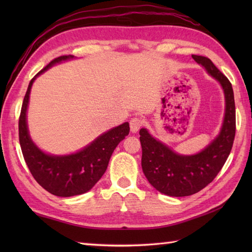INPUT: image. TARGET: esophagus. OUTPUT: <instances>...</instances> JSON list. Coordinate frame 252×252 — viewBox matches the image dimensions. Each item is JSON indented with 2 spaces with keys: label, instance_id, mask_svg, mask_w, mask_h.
<instances>
[{
  "label": "esophagus",
  "instance_id": "esophagus-1",
  "mask_svg": "<svg viewBox=\"0 0 252 252\" xmlns=\"http://www.w3.org/2000/svg\"><path fill=\"white\" fill-rule=\"evenodd\" d=\"M142 125H143V120L141 119V118H137V117L132 118L131 121H130L131 131H132L133 133L137 132L138 130H140V127L142 126Z\"/></svg>",
  "mask_w": 252,
  "mask_h": 252
}]
</instances>
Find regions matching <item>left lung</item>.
<instances>
[{"instance_id": "left-lung-1", "label": "left lung", "mask_w": 252, "mask_h": 252, "mask_svg": "<svg viewBox=\"0 0 252 252\" xmlns=\"http://www.w3.org/2000/svg\"><path fill=\"white\" fill-rule=\"evenodd\" d=\"M191 57L221 84L225 97V114L218 136L195 155L175 153L149 134L146 129L140 130L143 172L158 191L172 197L190 196L211 183L232 151L236 131L231 82L209 58L199 55Z\"/></svg>"}]
</instances>
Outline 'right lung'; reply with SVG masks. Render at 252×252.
Segmentation results:
<instances>
[{"label":"right lung","mask_w":252,"mask_h":252,"mask_svg":"<svg viewBox=\"0 0 252 252\" xmlns=\"http://www.w3.org/2000/svg\"><path fill=\"white\" fill-rule=\"evenodd\" d=\"M72 58V55L57 57L35 74L26 92L18 123L21 152L32 176L44 189L58 197L81 195L92 189L105 173L118 144L130 132L129 123L125 122L100 134L81 151L70 155L47 154L31 140L27 125V109L32 84L36 77L52 66Z\"/></svg>","instance_id":"obj_1"}]
</instances>
